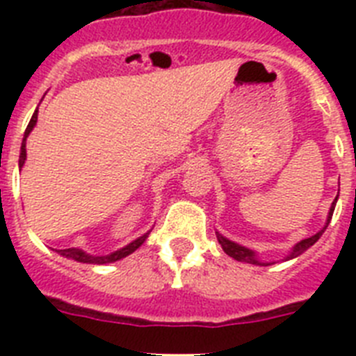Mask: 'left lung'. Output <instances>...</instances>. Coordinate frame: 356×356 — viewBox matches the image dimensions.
I'll list each match as a JSON object with an SVG mask.
<instances>
[{
    "mask_svg": "<svg viewBox=\"0 0 356 356\" xmlns=\"http://www.w3.org/2000/svg\"><path fill=\"white\" fill-rule=\"evenodd\" d=\"M335 203H337V197H335V201L332 203V209H330V213H328V219H326V226L330 225V221H332V216H333V210H335ZM326 226L321 232H317L316 235H312V237L308 238H303V241H300L298 244H296L294 248H292L291 253L287 254V260L291 259H296V257H300L301 253H305V251L308 250L310 246H314L317 241H319V237L323 234H325ZM217 235V241H219V244H221V248L225 250V253L228 254V257H232V259L238 260V262H246V264H254V266H269V264L266 262H260L259 257H257V253L251 250H248V248L241 246V244H237V242H232L228 241L226 237H222L221 234H216Z\"/></svg>",
    "mask_w": 356,
    "mask_h": 356,
    "instance_id": "8db88e82",
    "label": "left lung"
}]
</instances>
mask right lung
<instances>
[{"label":"right lung","mask_w":356,"mask_h":356,"mask_svg":"<svg viewBox=\"0 0 356 356\" xmlns=\"http://www.w3.org/2000/svg\"><path fill=\"white\" fill-rule=\"evenodd\" d=\"M37 114H39V110H35L33 112V115H31L30 122H28L26 127V131H24V137H23V144H21V155H19V168H23L24 165V160H26V139L28 135H30V131L33 130V127L37 124ZM147 235H149V232L147 234H144L143 237L135 238L134 242H130L128 246L121 248V250L114 251V253L110 254H105V257H92V254L85 253V251L78 250V248H67V250H58V253L62 254V257H65V259H72L76 260V262H83V264H110V262H115V260H121L124 259V257H128L130 253H134L135 250L139 246H143V242L146 241Z\"/></svg>","instance_id":"1"}]
</instances>
